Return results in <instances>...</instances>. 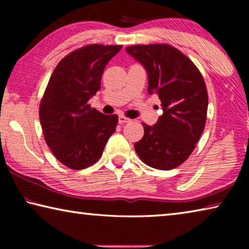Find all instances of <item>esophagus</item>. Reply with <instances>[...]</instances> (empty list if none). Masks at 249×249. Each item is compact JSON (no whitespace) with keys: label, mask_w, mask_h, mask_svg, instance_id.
Returning <instances> with one entry per match:
<instances>
[{"label":"esophagus","mask_w":249,"mask_h":249,"mask_svg":"<svg viewBox=\"0 0 249 249\" xmlns=\"http://www.w3.org/2000/svg\"><path fill=\"white\" fill-rule=\"evenodd\" d=\"M130 120L128 119V117H126L124 115H120L119 116V123L120 124H125V123H129Z\"/></svg>","instance_id":"34e87169"}]
</instances>
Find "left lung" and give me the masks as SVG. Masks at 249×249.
<instances>
[{"mask_svg":"<svg viewBox=\"0 0 249 249\" xmlns=\"http://www.w3.org/2000/svg\"><path fill=\"white\" fill-rule=\"evenodd\" d=\"M126 52L146 69L148 93L158 94L162 108L155 125L142 123L144 136L135 150L147 166L174 169L191 155L204 130L209 102L203 77L170 45H135Z\"/></svg>","mask_w":249,"mask_h":249,"instance_id":"8db88e82","label":"left lung"}]
</instances>
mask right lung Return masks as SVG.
Masks as SVG:
<instances>
[{
  "label": "right lung",
  "mask_w": 249,
  "mask_h": 249,
  "mask_svg": "<svg viewBox=\"0 0 249 249\" xmlns=\"http://www.w3.org/2000/svg\"><path fill=\"white\" fill-rule=\"evenodd\" d=\"M121 45H88L61 59L39 105L46 144L62 165L84 169L98 161L115 132L117 115H104L88 104L101 89L107 62Z\"/></svg>",
  "instance_id": "right-lung-1"
}]
</instances>
